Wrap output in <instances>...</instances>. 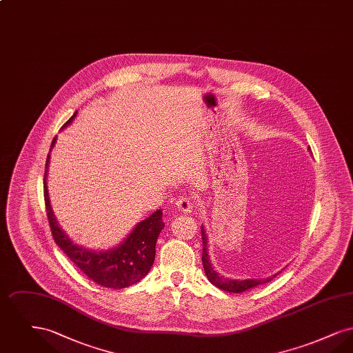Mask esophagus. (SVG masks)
<instances>
[{"mask_svg":"<svg viewBox=\"0 0 353 353\" xmlns=\"http://www.w3.org/2000/svg\"><path fill=\"white\" fill-rule=\"evenodd\" d=\"M174 203L179 208V210H181L184 213H190L193 209V202L190 200V197H186V196L179 197Z\"/></svg>","mask_w":353,"mask_h":353,"instance_id":"esophagus-1","label":"esophagus"}]
</instances>
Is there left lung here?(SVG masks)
Listing matches in <instances>:
<instances>
[{"label":"left lung","mask_w":353,"mask_h":353,"mask_svg":"<svg viewBox=\"0 0 353 353\" xmlns=\"http://www.w3.org/2000/svg\"><path fill=\"white\" fill-rule=\"evenodd\" d=\"M201 235H202V265H203V270H205V274L208 276V279L221 290L223 291H229V292H235V294H239V292H243V291H248L252 287H256L259 285H265V283H269L271 282L279 272L271 275L269 278H261V279H232V278H226L223 275H221L219 272H217L216 270L213 269V265H212V261H210V256H209V252H208V236L205 234V229L201 226Z\"/></svg>","instance_id":"obj_1"}]
</instances>
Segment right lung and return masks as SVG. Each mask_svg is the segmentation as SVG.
Wrapping results in <instances>:
<instances>
[{
  "mask_svg": "<svg viewBox=\"0 0 353 353\" xmlns=\"http://www.w3.org/2000/svg\"><path fill=\"white\" fill-rule=\"evenodd\" d=\"M75 117L77 112L68 119L63 127H68ZM55 140L57 137L52 139L51 148L54 147ZM49 163L50 153L48 154L46 160L43 194L51 234L55 243L68 255L71 262L87 275V278H90L98 285L119 290L141 281L151 270L156 254L157 236L165 226L163 222V212L159 209L154 213H152L148 219L139 222L130 235L117 248L95 252L78 246L59 228L52 213L46 184Z\"/></svg>",
  "mask_w": 353,
  "mask_h": 353,
  "instance_id": "obj_1",
  "label": "right lung"
}]
</instances>
